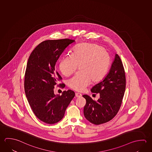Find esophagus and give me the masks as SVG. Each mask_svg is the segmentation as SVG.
Here are the masks:
<instances>
[{
    "label": "esophagus",
    "mask_w": 152,
    "mask_h": 152,
    "mask_svg": "<svg viewBox=\"0 0 152 152\" xmlns=\"http://www.w3.org/2000/svg\"><path fill=\"white\" fill-rule=\"evenodd\" d=\"M75 96L77 98H80V97L82 96V94L80 93H75Z\"/></svg>",
    "instance_id": "obj_1"
}]
</instances>
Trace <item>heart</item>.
<instances>
[{"label": "heart", "mask_w": 152, "mask_h": 152, "mask_svg": "<svg viewBox=\"0 0 152 152\" xmlns=\"http://www.w3.org/2000/svg\"><path fill=\"white\" fill-rule=\"evenodd\" d=\"M110 56L106 49L95 44L84 43L75 48L72 55L64 56L59 63L63 75L68 76L79 67L80 72L68 80L69 88L83 91L91 81L98 82L106 74Z\"/></svg>", "instance_id": "obj_1"}]
</instances>
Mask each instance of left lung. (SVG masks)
<instances>
[{
  "label": "left lung",
  "instance_id": "1",
  "mask_svg": "<svg viewBox=\"0 0 152 152\" xmlns=\"http://www.w3.org/2000/svg\"><path fill=\"white\" fill-rule=\"evenodd\" d=\"M125 85L124 67L120 56L116 54L108 74L91 90L92 93H99L98 100L94 101L90 96H83L86 101L84 107L86 119L96 125L113 119L121 106Z\"/></svg>",
  "mask_w": 152,
  "mask_h": 152
}]
</instances>
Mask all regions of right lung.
<instances>
[{"label":"right lung","instance_id":"1","mask_svg":"<svg viewBox=\"0 0 152 152\" xmlns=\"http://www.w3.org/2000/svg\"><path fill=\"white\" fill-rule=\"evenodd\" d=\"M69 39L48 40L39 44L30 54L24 76V91L31 108L39 120L52 124L63 118L75 96L72 90L54 93V86L62 78L56 64L66 48L74 43ZM62 88L64 84H60Z\"/></svg>","mask_w":152,"mask_h":152}]
</instances>
